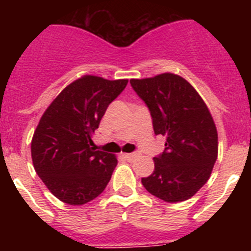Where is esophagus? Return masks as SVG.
I'll return each instance as SVG.
<instances>
[{
  "label": "esophagus",
  "instance_id": "1",
  "mask_svg": "<svg viewBox=\"0 0 251 251\" xmlns=\"http://www.w3.org/2000/svg\"><path fill=\"white\" fill-rule=\"evenodd\" d=\"M138 156H139V153H137V152L126 153V154H124V158L127 159V161H133V159H136Z\"/></svg>",
  "mask_w": 251,
  "mask_h": 251
}]
</instances>
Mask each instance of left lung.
I'll return each instance as SVG.
<instances>
[{
  "mask_svg": "<svg viewBox=\"0 0 251 251\" xmlns=\"http://www.w3.org/2000/svg\"><path fill=\"white\" fill-rule=\"evenodd\" d=\"M130 85L150 109L154 134L166 137L165 151L153 157L154 171L142 185L166 202L188 200L207 182L217 159L208 108L191 84L171 73L132 79Z\"/></svg>",
  "mask_w": 251,
  "mask_h": 251,
  "instance_id": "1",
  "label": "left lung"
}]
</instances>
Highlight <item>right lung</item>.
I'll return each instance as SVG.
<instances>
[{
	"instance_id": "obj_1",
	"label": "right lung",
	"mask_w": 251,
	"mask_h": 251,
	"mask_svg": "<svg viewBox=\"0 0 251 251\" xmlns=\"http://www.w3.org/2000/svg\"><path fill=\"white\" fill-rule=\"evenodd\" d=\"M127 84V79L85 75L66 86L40 119L31 142L32 163L60 201L84 205L109 182L118 161L110 153L90 147L92 134Z\"/></svg>"
}]
</instances>
